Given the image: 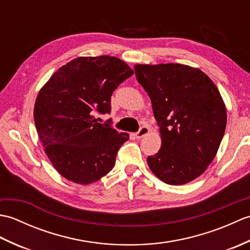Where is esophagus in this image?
Instances as JSON below:
<instances>
[{"label":"esophagus","mask_w":250,"mask_h":250,"mask_svg":"<svg viewBox=\"0 0 250 250\" xmlns=\"http://www.w3.org/2000/svg\"><path fill=\"white\" fill-rule=\"evenodd\" d=\"M149 128H148V126H146V125H143L142 128L140 129V131L137 132V133H135V137L136 139H142V137H144V136H146L148 133H149Z\"/></svg>","instance_id":"1"}]
</instances>
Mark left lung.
<instances>
[{
	"mask_svg": "<svg viewBox=\"0 0 250 250\" xmlns=\"http://www.w3.org/2000/svg\"><path fill=\"white\" fill-rule=\"evenodd\" d=\"M136 79L149 95L160 126L161 148L148 167L167 185H185L214 160L227 125L218 88L204 72L180 63L135 64Z\"/></svg>",
	"mask_w": 250,
	"mask_h": 250,
	"instance_id": "1",
	"label": "left lung"
}]
</instances>
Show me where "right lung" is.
<instances>
[{"mask_svg":"<svg viewBox=\"0 0 250 250\" xmlns=\"http://www.w3.org/2000/svg\"><path fill=\"white\" fill-rule=\"evenodd\" d=\"M133 74L116 57H78L41 88L34 104L36 131L61 176L89 185L113 169L129 134L99 124L94 114L109 113L111 94Z\"/></svg>","mask_w":250,"mask_h":250,"instance_id":"obj_1","label":"right lung"}]
</instances>
